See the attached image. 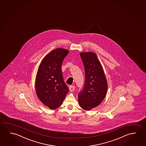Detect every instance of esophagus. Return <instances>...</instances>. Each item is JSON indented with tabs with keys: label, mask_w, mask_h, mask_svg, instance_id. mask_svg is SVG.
<instances>
[{
	"label": "esophagus",
	"mask_w": 146,
	"mask_h": 146,
	"mask_svg": "<svg viewBox=\"0 0 146 146\" xmlns=\"http://www.w3.org/2000/svg\"><path fill=\"white\" fill-rule=\"evenodd\" d=\"M75 86H69V90L70 92H73L75 90Z\"/></svg>",
	"instance_id": "esophagus-1"
}]
</instances>
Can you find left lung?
<instances>
[{"label":"left lung","instance_id":"left-lung-1","mask_svg":"<svg viewBox=\"0 0 146 146\" xmlns=\"http://www.w3.org/2000/svg\"><path fill=\"white\" fill-rule=\"evenodd\" d=\"M84 64L86 80L78 95L80 106L90 110L99 105L106 96L108 82L97 55L92 52L80 53Z\"/></svg>","mask_w":146,"mask_h":146}]
</instances>
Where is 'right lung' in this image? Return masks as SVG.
Returning <instances> with one entry per match:
<instances>
[{"label": "right lung", "instance_id": "obj_1", "mask_svg": "<svg viewBox=\"0 0 146 146\" xmlns=\"http://www.w3.org/2000/svg\"><path fill=\"white\" fill-rule=\"evenodd\" d=\"M69 50L58 48L46 55L38 67L35 82L39 100L51 110L62 104L69 88L64 82L62 65Z\"/></svg>", "mask_w": 146, "mask_h": 146}]
</instances>
